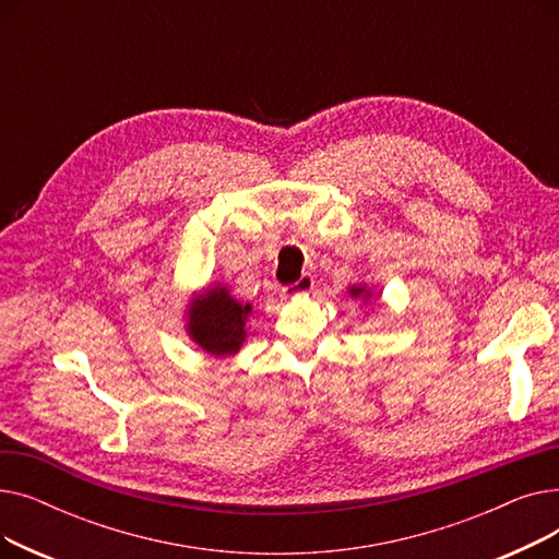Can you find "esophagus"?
<instances>
[{"label": "esophagus", "mask_w": 559, "mask_h": 559, "mask_svg": "<svg viewBox=\"0 0 559 559\" xmlns=\"http://www.w3.org/2000/svg\"><path fill=\"white\" fill-rule=\"evenodd\" d=\"M312 287H314V278L310 274H304L297 283L283 287V292H285V295H289V297H297V295H308Z\"/></svg>", "instance_id": "1"}]
</instances>
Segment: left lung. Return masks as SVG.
I'll return each mask as SVG.
<instances>
[{"label":"left lung","mask_w":559,"mask_h":559,"mask_svg":"<svg viewBox=\"0 0 559 559\" xmlns=\"http://www.w3.org/2000/svg\"><path fill=\"white\" fill-rule=\"evenodd\" d=\"M362 292H365V287H354V289H350V295L358 297V295H362Z\"/></svg>","instance_id":"obj_1"}]
</instances>
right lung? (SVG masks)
Wrapping results in <instances>:
<instances>
[{"label":"right lung","instance_id":"add662e5","mask_svg":"<svg viewBox=\"0 0 559 559\" xmlns=\"http://www.w3.org/2000/svg\"><path fill=\"white\" fill-rule=\"evenodd\" d=\"M251 306L235 301L226 287H215L209 297L194 301L190 308L192 340L215 356H230L245 340V321Z\"/></svg>","mask_w":559,"mask_h":559}]
</instances>
